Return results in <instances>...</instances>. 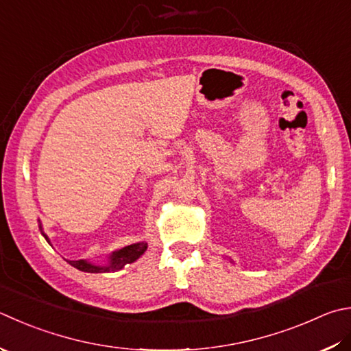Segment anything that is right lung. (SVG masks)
Segmentation results:
<instances>
[{
    "mask_svg": "<svg viewBox=\"0 0 351 351\" xmlns=\"http://www.w3.org/2000/svg\"><path fill=\"white\" fill-rule=\"evenodd\" d=\"M39 229L43 230V226L39 224ZM45 240H49V237L43 232ZM148 244L142 241V243H134V244H130V246H125L119 250H114L113 254L108 256V263L107 264H102V266H99V264H93L87 260H77V261H69L73 267H76L79 270H82V272H90V274H101V272H114V270H121L122 267L127 266V264L134 263L138 256L143 255L145 250H147Z\"/></svg>",
    "mask_w": 351,
    "mask_h": 351,
    "instance_id": "add662e5",
    "label": "right lung"
}]
</instances>
